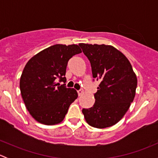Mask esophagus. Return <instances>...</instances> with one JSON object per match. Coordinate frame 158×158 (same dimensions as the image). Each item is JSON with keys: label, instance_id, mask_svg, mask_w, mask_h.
Returning <instances> with one entry per match:
<instances>
[{"label": "esophagus", "instance_id": "obj_1", "mask_svg": "<svg viewBox=\"0 0 158 158\" xmlns=\"http://www.w3.org/2000/svg\"><path fill=\"white\" fill-rule=\"evenodd\" d=\"M77 92L79 96H80V95H82V94H83V90H82V89H79V90L77 91Z\"/></svg>", "mask_w": 158, "mask_h": 158}]
</instances>
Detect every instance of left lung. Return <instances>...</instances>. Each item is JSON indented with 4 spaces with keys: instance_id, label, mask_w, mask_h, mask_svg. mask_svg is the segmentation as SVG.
Returning a JSON list of instances; mask_svg holds the SVG:
<instances>
[{
    "instance_id": "1",
    "label": "left lung",
    "mask_w": 158,
    "mask_h": 158,
    "mask_svg": "<svg viewBox=\"0 0 158 158\" xmlns=\"http://www.w3.org/2000/svg\"><path fill=\"white\" fill-rule=\"evenodd\" d=\"M79 46L90 62L92 77L100 81L94 94L95 104L82 111L85 121L94 128L112 126L123 118L135 98L136 75L126 56L112 46Z\"/></svg>"
}]
</instances>
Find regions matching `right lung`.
I'll return each mask as SVG.
<instances>
[{"mask_svg":"<svg viewBox=\"0 0 158 158\" xmlns=\"http://www.w3.org/2000/svg\"><path fill=\"white\" fill-rule=\"evenodd\" d=\"M80 52L78 45L56 44L32 57L25 66L20 80V92L27 109L40 123H60L77 98L76 90L66 88L65 75L69 59ZM61 81L64 84L61 85Z\"/></svg>","mask_w":158,"mask_h":158,"instance_id":"obj_1","label":"right lung"}]
</instances>
